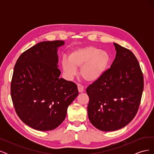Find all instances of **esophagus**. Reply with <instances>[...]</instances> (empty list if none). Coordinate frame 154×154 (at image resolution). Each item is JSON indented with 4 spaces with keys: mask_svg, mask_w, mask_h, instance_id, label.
I'll return each mask as SVG.
<instances>
[{
    "mask_svg": "<svg viewBox=\"0 0 154 154\" xmlns=\"http://www.w3.org/2000/svg\"><path fill=\"white\" fill-rule=\"evenodd\" d=\"M78 89L79 92H83V91H84V87L80 84H78Z\"/></svg>",
    "mask_w": 154,
    "mask_h": 154,
    "instance_id": "esophagus-1",
    "label": "esophagus"
}]
</instances>
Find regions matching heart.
Masks as SVG:
<instances>
[{"mask_svg":"<svg viewBox=\"0 0 154 154\" xmlns=\"http://www.w3.org/2000/svg\"><path fill=\"white\" fill-rule=\"evenodd\" d=\"M110 62L109 54L95 47L78 49L70 53L69 59L63 58L62 67L68 78L76 75L80 68V76L88 82L97 81L103 75Z\"/></svg>","mask_w":154,"mask_h":154,"instance_id":"heart-1","label":"heart"}]
</instances>
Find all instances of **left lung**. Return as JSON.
Here are the masks:
<instances>
[{
  "label": "left lung",
  "mask_w": 154,
  "mask_h": 154,
  "mask_svg": "<svg viewBox=\"0 0 154 154\" xmlns=\"http://www.w3.org/2000/svg\"><path fill=\"white\" fill-rule=\"evenodd\" d=\"M116 58L99 80L88 86L87 106L91 123L101 131H114L136 116L144 88L139 62L129 49L114 43Z\"/></svg>",
  "instance_id": "8db88e82"
}]
</instances>
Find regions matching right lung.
Segmentation results:
<instances>
[{
  "mask_svg": "<svg viewBox=\"0 0 154 154\" xmlns=\"http://www.w3.org/2000/svg\"><path fill=\"white\" fill-rule=\"evenodd\" d=\"M62 40L42 42L18 58L11 83L14 108L26 125L40 131L58 127L78 95L75 83L60 78L57 48Z\"/></svg>",
  "mask_w": 154,
  "mask_h": 154,
  "instance_id": "right-lung-1",
  "label": "right lung"
}]
</instances>
